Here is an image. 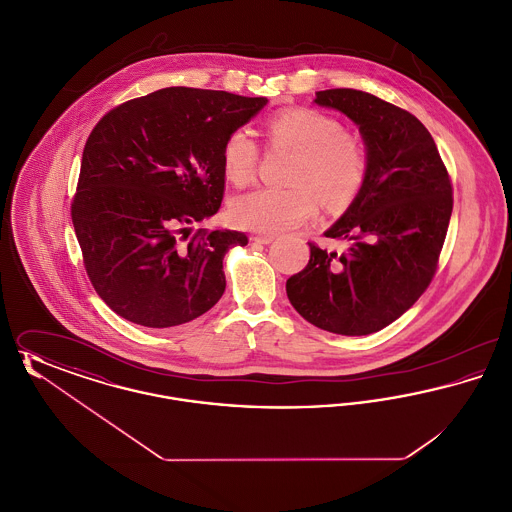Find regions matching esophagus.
<instances>
[{"mask_svg":"<svg viewBox=\"0 0 512 512\" xmlns=\"http://www.w3.org/2000/svg\"><path fill=\"white\" fill-rule=\"evenodd\" d=\"M251 240H253V242H257V244H272V242H274V236H268V234H265V236H263V234H259V236H253V238H251Z\"/></svg>","mask_w":512,"mask_h":512,"instance_id":"obj_1","label":"esophagus"}]
</instances>
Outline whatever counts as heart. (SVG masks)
Returning <instances> with one entry per match:
<instances>
[{"label":"heart","instance_id":"obj_1","mask_svg":"<svg viewBox=\"0 0 512 512\" xmlns=\"http://www.w3.org/2000/svg\"><path fill=\"white\" fill-rule=\"evenodd\" d=\"M268 140L297 153L290 171V188H259L232 201V219L245 230L284 234L315 217L322 203L345 209L361 192L368 171L363 140L343 132L340 121L315 109H290L268 121ZM259 146L238 128L222 146V169L234 186L255 178Z\"/></svg>","mask_w":512,"mask_h":512}]
</instances>
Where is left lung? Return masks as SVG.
Returning a JSON list of instances; mask_svg holds the SVG:
<instances>
[{"label":"left lung","mask_w":512,"mask_h":512,"mask_svg":"<svg viewBox=\"0 0 512 512\" xmlns=\"http://www.w3.org/2000/svg\"><path fill=\"white\" fill-rule=\"evenodd\" d=\"M315 103L359 126L368 171L324 232L345 249L309 244L311 259L286 293L320 330L366 336L409 311L432 282L453 211L451 182L434 138L409 111L351 88L317 92Z\"/></svg>","instance_id":"obj_1"}]
</instances>
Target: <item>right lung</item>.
I'll return each mask as SVG.
<instances>
[{"mask_svg": "<svg viewBox=\"0 0 512 512\" xmlns=\"http://www.w3.org/2000/svg\"><path fill=\"white\" fill-rule=\"evenodd\" d=\"M267 103L176 86L130 99L96 124L71 217L86 272L119 317L171 328L222 297V259L247 245L245 234H190L220 209L224 140Z\"/></svg>", "mask_w": 512, "mask_h": 512, "instance_id": "right-lung-1", "label": "right lung"}]
</instances>
